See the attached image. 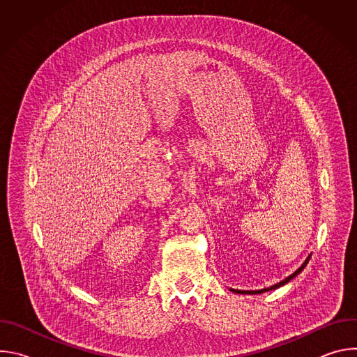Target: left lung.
Segmentation results:
<instances>
[{"instance_id": "left-lung-1", "label": "left lung", "mask_w": 357, "mask_h": 357, "mask_svg": "<svg viewBox=\"0 0 357 357\" xmlns=\"http://www.w3.org/2000/svg\"><path fill=\"white\" fill-rule=\"evenodd\" d=\"M311 256L312 254H310V256L307 257V260H305L303 263H302V266L295 271V273H292L291 275H288L285 280H282V281H280V282H277V284H274V285H271V287H268V288H263V289H256V291H241V289H234V288H230V291H233V292H236V294H248V295H252V294H263V292H267V291H273V289H277V288H280V287H282V285H285V284H288L291 280H294L298 274H301L302 273V270L307 267V264H308V261H310V259H311Z\"/></svg>"}]
</instances>
